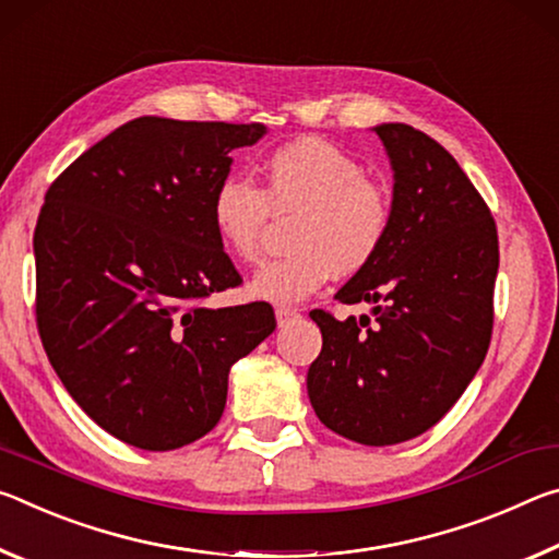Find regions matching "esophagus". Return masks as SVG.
Instances as JSON below:
<instances>
[{"label": "esophagus", "mask_w": 559, "mask_h": 559, "mask_svg": "<svg viewBox=\"0 0 559 559\" xmlns=\"http://www.w3.org/2000/svg\"><path fill=\"white\" fill-rule=\"evenodd\" d=\"M274 317H277V324L280 326H285L289 319L299 317V312H297V309H292V307H277V309H274Z\"/></svg>", "instance_id": "esophagus-1"}]
</instances>
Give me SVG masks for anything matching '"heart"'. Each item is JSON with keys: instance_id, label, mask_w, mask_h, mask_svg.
Returning a JSON list of instances; mask_svg holds the SVG:
<instances>
[{"instance_id": "heart-1", "label": "heart", "mask_w": 559, "mask_h": 559, "mask_svg": "<svg viewBox=\"0 0 559 559\" xmlns=\"http://www.w3.org/2000/svg\"><path fill=\"white\" fill-rule=\"evenodd\" d=\"M262 170V188L230 176L219 180L210 203L219 242L242 262L260 254L270 213H297L289 227L295 250L260 264L252 295L295 305L332 274L349 277L377 258L391 230V190L340 145L312 135L289 141L267 155Z\"/></svg>"}]
</instances>
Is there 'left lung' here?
Returning <instances> with one entry per match:
<instances>
[{
	"instance_id": "left-lung-1",
	"label": "left lung",
	"mask_w": 559,
	"mask_h": 559,
	"mask_svg": "<svg viewBox=\"0 0 559 559\" xmlns=\"http://www.w3.org/2000/svg\"><path fill=\"white\" fill-rule=\"evenodd\" d=\"M393 170L386 242L336 292L371 317H312L322 352L307 371L314 414L364 445L436 426L468 389L492 334L498 230L486 200L441 143L406 123L373 128Z\"/></svg>"
}]
</instances>
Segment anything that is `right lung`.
Returning a JSON list of instances; mask_svg holds the SVG:
<instances>
[{
    "instance_id": "obj_1",
    "label": "right lung",
    "mask_w": 559,
    "mask_h": 559,
    "mask_svg": "<svg viewBox=\"0 0 559 559\" xmlns=\"http://www.w3.org/2000/svg\"><path fill=\"white\" fill-rule=\"evenodd\" d=\"M262 123L141 116L51 182L34 230L36 326L88 418L173 451L213 431L230 366L274 332L267 301L213 309L242 282L210 203Z\"/></svg>"
}]
</instances>
